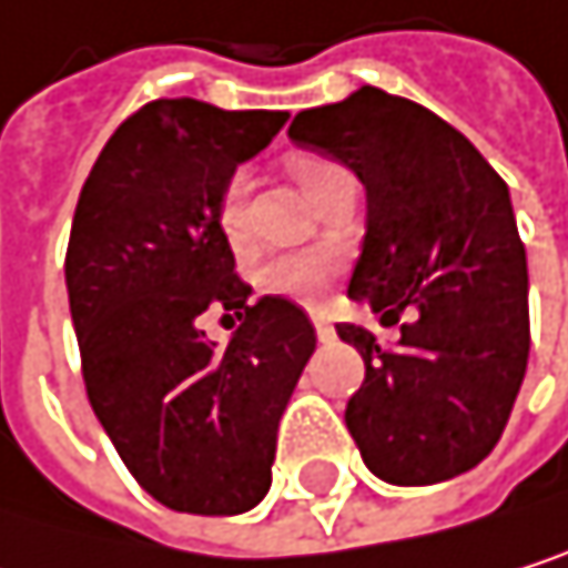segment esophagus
I'll return each instance as SVG.
<instances>
[{
  "label": "esophagus",
  "mask_w": 568,
  "mask_h": 568,
  "mask_svg": "<svg viewBox=\"0 0 568 568\" xmlns=\"http://www.w3.org/2000/svg\"><path fill=\"white\" fill-rule=\"evenodd\" d=\"M311 322H315V332H318V342H332L335 338V328H332V322L322 315V311H315V315H311Z\"/></svg>",
  "instance_id": "34e87169"
}]
</instances>
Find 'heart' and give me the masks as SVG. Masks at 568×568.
Returning <instances> with one entry per match:
<instances>
[{"instance_id":"heart-1","label":"heart","mask_w":568,"mask_h":568,"mask_svg":"<svg viewBox=\"0 0 568 568\" xmlns=\"http://www.w3.org/2000/svg\"><path fill=\"white\" fill-rule=\"evenodd\" d=\"M291 172L297 179V185L304 189L307 200H315L318 189L335 175V172H345L342 165L328 162V159H315V155H297L291 162ZM243 195H246V175L236 172L230 175V182L223 185V195H220V206H216V223H220V233L230 246H240L246 240V210H243ZM338 267H342V257L338 250L332 246H304V250H287V253H277L271 257L261 274H257V284L264 294H274V297H287L294 304H322L332 281L338 277Z\"/></svg>"}]
</instances>
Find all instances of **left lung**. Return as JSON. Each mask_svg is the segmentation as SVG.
<instances>
[{"mask_svg":"<svg viewBox=\"0 0 568 568\" xmlns=\"http://www.w3.org/2000/svg\"><path fill=\"white\" fill-rule=\"evenodd\" d=\"M291 141L338 159L365 185V236L348 297L383 325H335L365 362L345 427L389 485H437L485 460L528 365V264L505 179L444 118L358 88L307 108Z\"/></svg>","mask_w":568,"mask_h":568,"instance_id":"8db88e82","label":"left lung"}]
</instances>
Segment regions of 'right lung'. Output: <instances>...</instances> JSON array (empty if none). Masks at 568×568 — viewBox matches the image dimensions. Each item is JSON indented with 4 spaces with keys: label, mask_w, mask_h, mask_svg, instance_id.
I'll return each mask as SVG.
<instances>
[{
    "label": "right lung",
    "mask_w": 568,
    "mask_h": 568,
    "mask_svg": "<svg viewBox=\"0 0 568 568\" xmlns=\"http://www.w3.org/2000/svg\"><path fill=\"white\" fill-rule=\"evenodd\" d=\"M284 121L152 101L108 138L77 200L67 294L88 399L131 477L172 511L264 501L277 423L318 342L287 297L250 304L216 223L223 185ZM206 310L244 318L226 349L205 342Z\"/></svg>",
    "instance_id": "1"
}]
</instances>
